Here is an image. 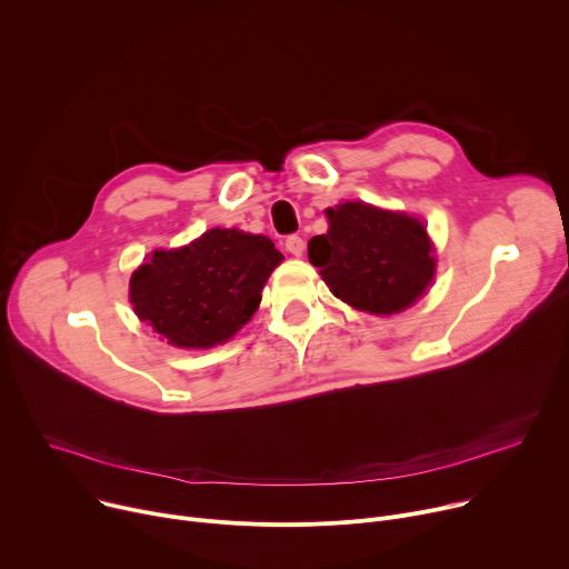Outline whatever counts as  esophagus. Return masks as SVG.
Wrapping results in <instances>:
<instances>
[{"instance_id":"obj_1","label":"esophagus","mask_w":569,"mask_h":569,"mask_svg":"<svg viewBox=\"0 0 569 569\" xmlns=\"http://www.w3.org/2000/svg\"><path fill=\"white\" fill-rule=\"evenodd\" d=\"M283 246H286V250H288L292 257H301V254H303V238H301V236H297V233L286 236Z\"/></svg>"}]
</instances>
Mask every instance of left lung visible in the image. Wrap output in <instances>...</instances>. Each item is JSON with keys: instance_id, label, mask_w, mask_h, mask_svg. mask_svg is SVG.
Listing matches in <instances>:
<instances>
[{"instance_id": "obj_1", "label": "left lung", "mask_w": 569, "mask_h": 569, "mask_svg": "<svg viewBox=\"0 0 569 569\" xmlns=\"http://www.w3.org/2000/svg\"><path fill=\"white\" fill-rule=\"evenodd\" d=\"M329 231L308 240V259L349 306L391 315L412 306L435 277L426 227L365 202L327 209Z\"/></svg>"}]
</instances>
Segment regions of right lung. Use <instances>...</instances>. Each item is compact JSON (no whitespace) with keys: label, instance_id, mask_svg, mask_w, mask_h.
<instances>
[{"label":"right lung","instance_id":"obj_1","mask_svg":"<svg viewBox=\"0 0 569 569\" xmlns=\"http://www.w3.org/2000/svg\"><path fill=\"white\" fill-rule=\"evenodd\" d=\"M281 261L268 236L216 227L187 248L152 252L130 279V301L171 345L209 349L250 321Z\"/></svg>","mask_w":569,"mask_h":569}]
</instances>
